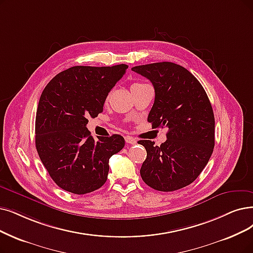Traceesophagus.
Segmentation results:
<instances>
[{"label": "esophagus", "mask_w": 253, "mask_h": 253, "mask_svg": "<svg viewBox=\"0 0 253 253\" xmlns=\"http://www.w3.org/2000/svg\"><path fill=\"white\" fill-rule=\"evenodd\" d=\"M125 139H126V142L128 144H136L137 143V140L132 136H126Z\"/></svg>", "instance_id": "esophagus-1"}]
</instances>
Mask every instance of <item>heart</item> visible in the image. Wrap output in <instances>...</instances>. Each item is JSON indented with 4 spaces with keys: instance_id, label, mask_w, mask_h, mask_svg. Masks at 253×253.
<instances>
[{
    "instance_id": "obj_1",
    "label": "heart",
    "mask_w": 253,
    "mask_h": 253,
    "mask_svg": "<svg viewBox=\"0 0 253 253\" xmlns=\"http://www.w3.org/2000/svg\"><path fill=\"white\" fill-rule=\"evenodd\" d=\"M141 85H144V84H143V83H134V84L132 85V87H137V86H141ZM106 99H107V100L109 99V95L107 96Z\"/></svg>"
}]
</instances>
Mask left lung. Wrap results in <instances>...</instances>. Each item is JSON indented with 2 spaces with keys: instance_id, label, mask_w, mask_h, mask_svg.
<instances>
[{
  "instance_id": "left-lung-1",
  "label": "left lung",
  "mask_w": 253,
  "mask_h": 253,
  "mask_svg": "<svg viewBox=\"0 0 253 253\" xmlns=\"http://www.w3.org/2000/svg\"><path fill=\"white\" fill-rule=\"evenodd\" d=\"M133 72L154 85L155 103L147 121L153 127H168L166 142L140 140L146 159L140 169L144 183L158 191L184 188L198 177L213 154L215 117L199 81L172 62L139 65Z\"/></svg>"
}]
</instances>
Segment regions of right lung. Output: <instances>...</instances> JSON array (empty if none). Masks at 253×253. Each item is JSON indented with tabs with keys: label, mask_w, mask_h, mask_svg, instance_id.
Listing matches in <instances>:
<instances>
[{
	"label": "right lung",
	"mask_w": 253,
	"mask_h": 253,
	"mask_svg": "<svg viewBox=\"0 0 253 253\" xmlns=\"http://www.w3.org/2000/svg\"><path fill=\"white\" fill-rule=\"evenodd\" d=\"M127 65L74 66L49 81L39 98L35 144L49 176L61 189L86 194L108 178L109 159L124 148L120 135L97 137L86 126L103 112L105 100Z\"/></svg>",
	"instance_id": "add662e5"
}]
</instances>
